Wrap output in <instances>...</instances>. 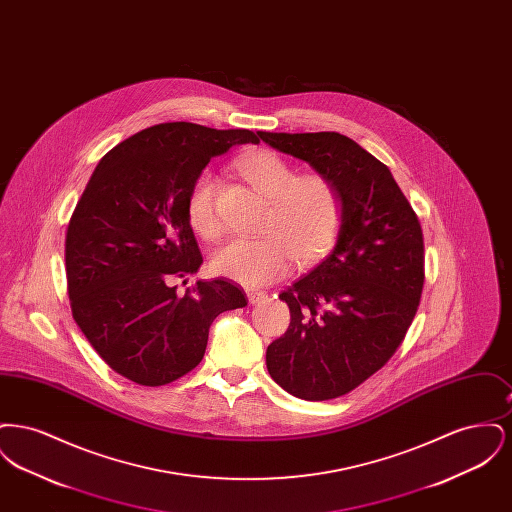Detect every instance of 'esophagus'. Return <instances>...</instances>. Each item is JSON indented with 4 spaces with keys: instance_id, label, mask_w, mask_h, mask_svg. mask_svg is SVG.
<instances>
[{
    "instance_id": "34e87169",
    "label": "esophagus",
    "mask_w": 512,
    "mask_h": 512,
    "mask_svg": "<svg viewBox=\"0 0 512 512\" xmlns=\"http://www.w3.org/2000/svg\"><path fill=\"white\" fill-rule=\"evenodd\" d=\"M268 295L265 292H259V290H247V299H249V303L251 305H257V303H261V301H265Z\"/></svg>"
}]
</instances>
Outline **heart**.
Segmentation results:
<instances>
[{"mask_svg":"<svg viewBox=\"0 0 512 512\" xmlns=\"http://www.w3.org/2000/svg\"><path fill=\"white\" fill-rule=\"evenodd\" d=\"M238 171L270 201L261 230L265 236L236 238L213 255V270L247 288L265 286L286 274L290 259L307 267L322 259L340 238L343 199L322 174L297 176L290 161L274 151H257L238 161ZM219 180L199 172L186 197V217L195 234L213 242L222 234L217 209Z\"/></svg>","mask_w":512,"mask_h":512,"instance_id":"b5f03b06","label":"heart"}]
</instances>
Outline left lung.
Here are the masks:
<instances>
[{
	"mask_svg": "<svg viewBox=\"0 0 512 512\" xmlns=\"http://www.w3.org/2000/svg\"><path fill=\"white\" fill-rule=\"evenodd\" d=\"M307 161L343 199L332 253L280 299L290 326L267 349L272 380L299 399L326 401L363 384L401 345L424 286L418 217L374 155L338 132H257Z\"/></svg>",
	"mask_w": 512,
	"mask_h": 512,
	"instance_id": "left-lung-1",
	"label": "left lung"
}]
</instances>
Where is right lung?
I'll list each match as a JSON object with an SVG mask.
<instances>
[{"mask_svg":"<svg viewBox=\"0 0 512 512\" xmlns=\"http://www.w3.org/2000/svg\"><path fill=\"white\" fill-rule=\"evenodd\" d=\"M259 144L251 130L163 122L113 147L76 203L65 240L71 311L99 357L140 386H165L201 363L209 328L247 305L226 278L172 282L203 257L186 217L192 182L232 146ZM186 284V280H184Z\"/></svg>","mask_w":512,"mask_h":512,"instance_id":"1","label":"right lung"}]
</instances>
